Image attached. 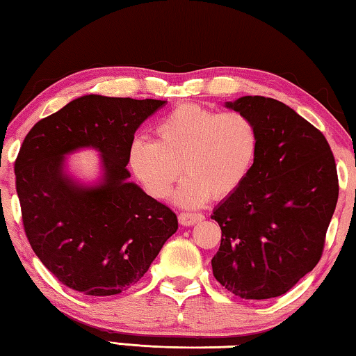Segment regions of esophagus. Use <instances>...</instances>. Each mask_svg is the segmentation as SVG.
Instances as JSON below:
<instances>
[{"mask_svg": "<svg viewBox=\"0 0 356 356\" xmlns=\"http://www.w3.org/2000/svg\"><path fill=\"white\" fill-rule=\"evenodd\" d=\"M204 220L202 213H191V212H182L179 215V222L182 226H193L196 222H200Z\"/></svg>", "mask_w": 356, "mask_h": 356, "instance_id": "34e87169", "label": "esophagus"}]
</instances>
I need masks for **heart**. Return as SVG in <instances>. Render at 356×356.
<instances>
[{"instance_id":"b5f03b06","label":"heart","mask_w":356,"mask_h":356,"mask_svg":"<svg viewBox=\"0 0 356 356\" xmlns=\"http://www.w3.org/2000/svg\"><path fill=\"white\" fill-rule=\"evenodd\" d=\"M154 135V141L131 143V171L150 196L163 200L184 168L186 177L176 193V202L184 207L237 191L259 152V131L250 116L195 104L174 108L159 120Z\"/></svg>"}]
</instances>
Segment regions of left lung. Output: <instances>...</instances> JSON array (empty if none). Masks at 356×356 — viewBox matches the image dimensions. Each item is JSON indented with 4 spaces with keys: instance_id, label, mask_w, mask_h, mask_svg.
I'll use <instances>...</instances> for the list:
<instances>
[{
    "instance_id": "left-lung-1",
    "label": "left lung",
    "mask_w": 356,
    "mask_h": 356,
    "mask_svg": "<svg viewBox=\"0 0 356 356\" xmlns=\"http://www.w3.org/2000/svg\"><path fill=\"white\" fill-rule=\"evenodd\" d=\"M254 120L259 152L243 185L215 207L216 281L245 300L286 293L321 261L339 186L334 156L314 125L280 100L226 102Z\"/></svg>"
}]
</instances>
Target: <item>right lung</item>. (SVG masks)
Returning <instances> with one entry per match:
<instances>
[{
	"label": "right lung",
	"mask_w": 356,
	"mask_h": 356,
	"mask_svg": "<svg viewBox=\"0 0 356 356\" xmlns=\"http://www.w3.org/2000/svg\"><path fill=\"white\" fill-rule=\"evenodd\" d=\"M166 100L88 94L29 130L15 160L22 218L35 256L74 291L110 297L147 272L177 231V216L130 182L135 131ZM81 148L101 156V177L84 184L65 159Z\"/></svg>",
	"instance_id": "right-lung-1"
}]
</instances>
